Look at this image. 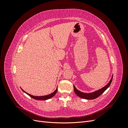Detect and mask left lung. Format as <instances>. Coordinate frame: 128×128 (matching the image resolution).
<instances>
[{
    "instance_id": "1",
    "label": "left lung",
    "mask_w": 128,
    "mask_h": 128,
    "mask_svg": "<svg viewBox=\"0 0 128 128\" xmlns=\"http://www.w3.org/2000/svg\"><path fill=\"white\" fill-rule=\"evenodd\" d=\"M113 75L112 76V78L110 80L109 82L108 83L107 85H106L105 86L103 87L102 88L99 89L98 90H96L94 92H91V93H84L82 92L79 90H77V89L76 88V87L74 86V92L76 94L77 96H78L79 97L85 99H88V100H91V99H94L96 98H98V96H99L102 94L104 92V91L106 90L107 89L109 88L110 86V85L112 83V80H113Z\"/></svg>"
}]
</instances>
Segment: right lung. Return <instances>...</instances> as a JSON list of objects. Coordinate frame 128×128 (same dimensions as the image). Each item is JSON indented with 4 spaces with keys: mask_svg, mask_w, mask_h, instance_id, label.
I'll list each match as a JSON object with an SVG mask.
<instances>
[{
    "mask_svg": "<svg viewBox=\"0 0 128 128\" xmlns=\"http://www.w3.org/2000/svg\"><path fill=\"white\" fill-rule=\"evenodd\" d=\"M22 90L24 91V93H26V94H27L28 96H29L30 97H32V98H33L34 99L40 100H48V99H49L50 98H51L52 97H53V96L56 94V92L58 91V88H56V90L54 91L53 93H52V94H48V95L43 96H34L31 95V94H28V93H26V92H25L24 90H22Z\"/></svg>",
    "mask_w": 128,
    "mask_h": 128,
    "instance_id": "right-lung-1",
    "label": "right lung"
}]
</instances>
